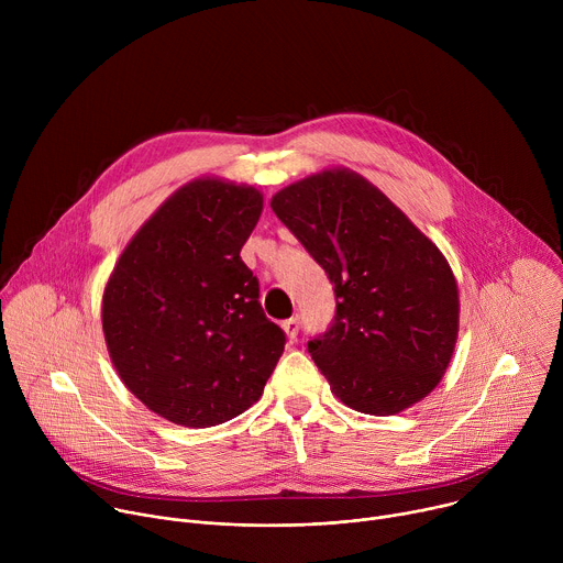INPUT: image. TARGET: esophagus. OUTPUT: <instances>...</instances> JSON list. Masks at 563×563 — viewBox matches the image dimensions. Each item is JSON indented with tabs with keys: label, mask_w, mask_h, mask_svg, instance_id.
<instances>
[{
	"label": "esophagus",
	"mask_w": 563,
	"mask_h": 563,
	"mask_svg": "<svg viewBox=\"0 0 563 563\" xmlns=\"http://www.w3.org/2000/svg\"><path fill=\"white\" fill-rule=\"evenodd\" d=\"M283 330H285L287 339H289V341H294V339L298 336V330H300V323H298V318L294 316V318L285 320V323H283Z\"/></svg>",
	"instance_id": "obj_1"
}]
</instances>
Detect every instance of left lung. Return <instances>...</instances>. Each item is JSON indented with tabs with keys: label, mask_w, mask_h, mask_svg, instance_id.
I'll list each match as a JSON object with an SVG mask.
<instances>
[{
	"label": "left lung",
	"mask_w": 563,
	"mask_h": 563,
	"mask_svg": "<svg viewBox=\"0 0 563 563\" xmlns=\"http://www.w3.org/2000/svg\"><path fill=\"white\" fill-rule=\"evenodd\" d=\"M269 205L334 285V325L307 345L332 394L374 417L417 406L441 383L459 339L448 258L347 167L305 176Z\"/></svg>",
	"instance_id": "1"
}]
</instances>
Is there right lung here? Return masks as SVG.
Listing matches in <instances>:
<instances>
[{
    "label": "right lung",
    "instance_id": "add662e5",
    "mask_svg": "<svg viewBox=\"0 0 563 563\" xmlns=\"http://www.w3.org/2000/svg\"><path fill=\"white\" fill-rule=\"evenodd\" d=\"M261 213L256 187L194 178L135 231L104 285L118 376L176 426L211 428L250 410L285 350L240 258Z\"/></svg>",
    "mask_w": 563,
    "mask_h": 563
}]
</instances>
